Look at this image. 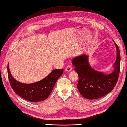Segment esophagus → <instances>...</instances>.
Listing matches in <instances>:
<instances>
[{"instance_id": "esophagus-1", "label": "esophagus", "mask_w": 127, "mask_h": 127, "mask_svg": "<svg viewBox=\"0 0 127 127\" xmlns=\"http://www.w3.org/2000/svg\"><path fill=\"white\" fill-rule=\"evenodd\" d=\"M72 67L71 66V65H68V66H66L65 68V71L67 72H70L72 70Z\"/></svg>"}]
</instances>
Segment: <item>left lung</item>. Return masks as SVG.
Masks as SVG:
<instances>
[{"mask_svg":"<svg viewBox=\"0 0 127 127\" xmlns=\"http://www.w3.org/2000/svg\"><path fill=\"white\" fill-rule=\"evenodd\" d=\"M113 41L116 47L117 57L111 73L106 74L93 69L88 62V56L85 54L72 59V64L75 66L74 70L79 75L77 89L86 99L101 98L110 93L116 85L120 70L121 56L119 48Z\"/></svg>","mask_w":127,"mask_h":127,"instance_id":"8db88e82","label":"left lung"}]
</instances>
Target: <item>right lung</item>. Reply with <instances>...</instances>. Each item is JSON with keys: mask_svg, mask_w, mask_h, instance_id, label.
<instances>
[{"mask_svg": "<svg viewBox=\"0 0 127 127\" xmlns=\"http://www.w3.org/2000/svg\"><path fill=\"white\" fill-rule=\"evenodd\" d=\"M63 69L53 70L44 79L35 83L26 84L16 80L10 71L9 64L7 65L8 77L13 90L20 96L32 102L41 101L47 99L57 81L63 74Z\"/></svg>", "mask_w": 127, "mask_h": 127, "instance_id": "obj_1", "label": "right lung"}]
</instances>
